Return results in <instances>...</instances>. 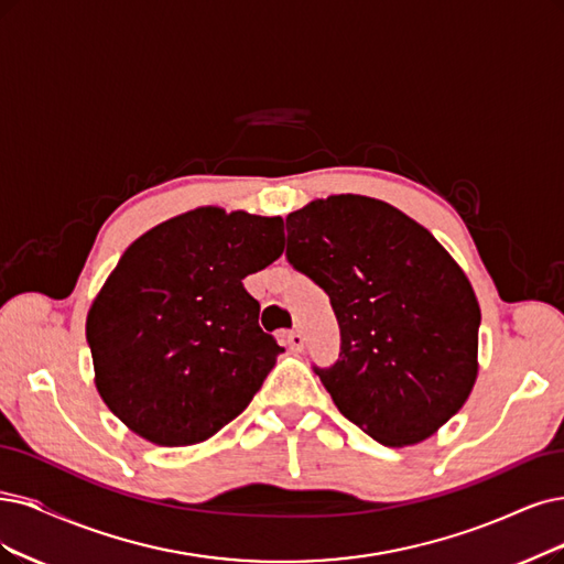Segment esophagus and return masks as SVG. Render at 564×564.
<instances>
[{
    "label": "esophagus",
    "instance_id": "obj_1",
    "mask_svg": "<svg viewBox=\"0 0 564 564\" xmlns=\"http://www.w3.org/2000/svg\"><path fill=\"white\" fill-rule=\"evenodd\" d=\"M285 344H288V348L290 350H302V346H304V337H302V332L300 329H290V332H285Z\"/></svg>",
    "mask_w": 564,
    "mask_h": 564
}]
</instances>
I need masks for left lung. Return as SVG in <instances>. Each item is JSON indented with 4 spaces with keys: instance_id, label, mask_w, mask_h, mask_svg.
<instances>
[{
    "instance_id": "1",
    "label": "left lung",
    "mask_w": 564,
    "mask_h": 564,
    "mask_svg": "<svg viewBox=\"0 0 564 564\" xmlns=\"http://www.w3.org/2000/svg\"><path fill=\"white\" fill-rule=\"evenodd\" d=\"M285 258L335 311L339 360L316 367L337 409L383 446L427 440L476 381L481 308L465 271L423 225L362 195L285 218Z\"/></svg>"
}]
</instances>
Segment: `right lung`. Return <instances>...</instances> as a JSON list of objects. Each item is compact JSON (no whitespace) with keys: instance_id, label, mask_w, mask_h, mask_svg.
Returning <instances> with one entry per match:
<instances>
[{"instance_id":"add662e5","label":"right lung","mask_w":564,"mask_h":564,"mask_svg":"<svg viewBox=\"0 0 564 564\" xmlns=\"http://www.w3.org/2000/svg\"><path fill=\"white\" fill-rule=\"evenodd\" d=\"M281 253L279 216L216 206L141 235L88 311L104 404L158 446L199 444L235 421L283 352L241 281Z\"/></svg>"}]
</instances>
